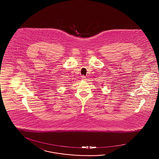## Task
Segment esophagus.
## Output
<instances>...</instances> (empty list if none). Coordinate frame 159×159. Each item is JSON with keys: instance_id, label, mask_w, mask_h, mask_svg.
<instances>
[{"instance_id": "obj_1", "label": "esophagus", "mask_w": 159, "mask_h": 159, "mask_svg": "<svg viewBox=\"0 0 159 159\" xmlns=\"http://www.w3.org/2000/svg\"><path fill=\"white\" fill-rule=\"evenodd\" d=\"M82 79H83V80H86V77H85V76H82Z\"/></svg>"}]
</instances>
